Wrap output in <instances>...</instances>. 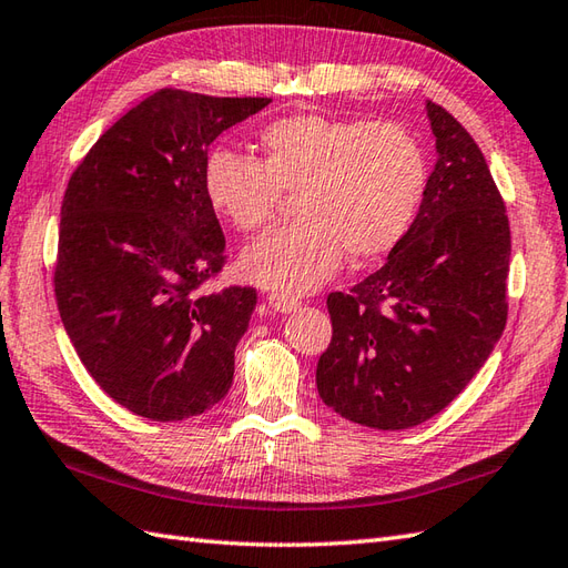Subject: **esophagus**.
Here are the masks:
<instances>
[{
  "label": "esophagus",
  "instance_id": "esophagus-1",
  "mask_svg": "<svg viewBox=\"0 0 568 568\" xmlns=\"http://www.w3.org/2000/svg\"><path fill=\"white\" fill-rule=\"evenodd\" d=\"M267 301H270V306L276 313H292V311H296L301 306V301L296 296H292V294H270Z\"/></svg>",
  "mask_w": 568,
  "mask_h": 568
}]
</instances>
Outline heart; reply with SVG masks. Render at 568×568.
<instances>
[{
	"label": "heart",
	"mask_w": 568,
	"mask_h": 568,
	"mask_svg": "<svg viewBox=\"0 0 568 568\" xmlns=\"http://www.w3.org/2000/svg\"><path fill=\"white\" fill-rule=\"evenodd\" d=\"M264 158L211 150L204 186L211 206L237 231H255L296 189L298 219L274 225L241 257L250 282L282 294H306L331 276L343 255L374 260L408 233L427 186L420 143L398 123L294 113L260 133Z\"/></svg>",
	"instance_id": "b5f03b06"
}]
</instances>
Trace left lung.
Segmentation results:
<instances>
[{
  "label": "left lung",
  "instance_id": "8db88e82",
  "mask_svg": "<svg viewBox=\"0 0 568 568\" xmlns=\"http://www.w3.org/2000/svg\"><path fill=\"white\" fill-rule=\"evenodd\" d=\"M437 162L418 216L382 270L327 296L333 339L316 384L327 408L374 430H406L455 400L508 318L510 225L474 138L425 104Z\"/></svg>",
  "mask_w": 568,
  "mask_h": 568
}]
</instances>
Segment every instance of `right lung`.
<instances>
[{
  "label": "right lung",
  "instance_id": "add662e5",
  "mask_svg": "<svg viewBox=\"0 0 568 568\" xmlns=\"http://www.w3.org/2000/svg\"><path fill=\"white\" fill-rule=\"evenodd\" d=\"M267 97L160 90L99 138L60 209L55 298L106 394L148 420H184L229 394L257 292L201 284L225 262L204 186L209 145Z\"/></svg>",
  "mask_w": 568,
  "mask_h": 568
}]
</instances>
